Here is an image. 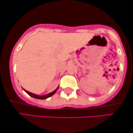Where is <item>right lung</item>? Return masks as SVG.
<instances>
[{
	"mask_svg": "<svg viewBox=\"0 0 133 133\" xmlns=\"http://www.w3.org/2000/svg\"><path fill=\"white\" fill-rule=\"evenodd\" d=\"M58 87L55 91H53V92H51V93H48V94H47V95H43V96H38L37 95H36V94L32 93H31V92H29V91H26V90H24H24L28 94V95H29V96H31V97H34V98H36V99H45L48 98V97L51 96L52 95H54V94L56 93V91H57V90H58Z\"/></svg>",
	"mask_w": 133,
	"mask_h": 133,
	"instance_id": "obj_1",
	"label": "right lung"
}]
</instances>
